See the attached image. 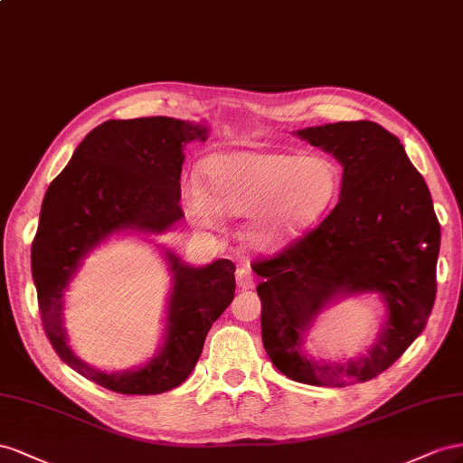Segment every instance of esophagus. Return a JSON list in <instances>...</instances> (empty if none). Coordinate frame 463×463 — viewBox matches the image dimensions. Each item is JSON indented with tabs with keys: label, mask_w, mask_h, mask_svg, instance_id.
I'll use <instances>...</instances> for the list:
<instances>
[{
	"label": "esophagus",
	"mask_w": 463,
	"mask_h": 463,
	"mask_svg": "<svg viewBox=\"0 0 463 463\" xmlns=\"http://www.w3.org/2000/svg\"><path fill=\"white\" fill-rule=\"evenodd\" d=\"M236 285L241 288H252L254 287V275L250 269H239L236 271Z\"/></svg>",
	"instance_id": "esophagus-1"
}]
</instances>
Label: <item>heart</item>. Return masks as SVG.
Wrapping results in <instances>:
<instances>
[{"mask_svg": "<svg viewBox=\"0 0 463 463\" xmlns=\"http://www.w3.org/2000/svg\"><path fill=\"white\" fill-rule=\"evenodd\" d=\"M202 182L182 184V209L194 227L217 232L222 215L244 217L242 239L269 252L308 231L339 192L337 166L322 155L239 149L207 156Z\"/></svg>", "mask_w": 463, "mask_h": 463, "instance_id": "obj_1", "label": "heart"}]
</instances>
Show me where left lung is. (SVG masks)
<instances>
[{
    "label": "left lung",
    "instance_id": "8db88e82",
    "mask_svg": "<svg viewBox=\"0 0 463 463\" xmlns=\"http://www.w3.org/2000/svg\"><path fill=\"white\" fill-rule=\"evenodd\" d=\"M295 134L343 166L339 202L305 239L254 263L261 339L290 380L343 388L384 373L425 327L437 295L440 224L425 178L388 129L359 120ZM359 294L385 302L377 337L347 364L316 360L304 347L315 320Z\"/></svg>",
    "mask_w": 463,
    "mask_h": 463
}]
</instances>
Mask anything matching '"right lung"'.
I'll list each match as a JSON object with an SVG mask.
<instances>
[{"label":"right lung","instance_id":"add662e5","mask_svg":"<svg viewBox=\"0 0 463 463\" xmlns=\"http://www.w3.org/2000/svg\"><path fill=\"white\" fill-rule=\"evenodd\" d=\"M209 124L153 116L109 120L79 143L71 161L48 186L31 248L33 279L44 332L60 359L95 384L128 395L178 388L195 368L205 335L234 298V263L190 266L155 244L166 261L170 287L161 345L147 361L102 371L75 353L65 327V290L85 260L122 236L155 242L184 217L180 173L184 149L205 141Z\"/></svg>","mask_w":463,"mask_h":463}]
</instances>
